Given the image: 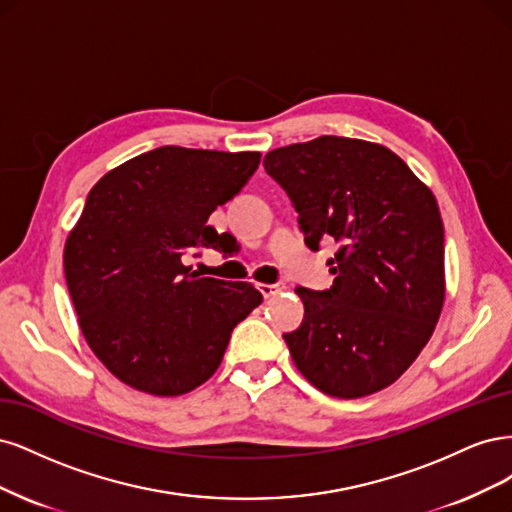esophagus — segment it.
Returning a JSON list of instances; mask_svg holds the SVG:
<instances>
[{
	"label": "esophagus",
	"instance_id": "esophagus-1",
	"mask_svg": "<svg viewBox=\"0 0 512 512\" xmlns=\"http://www.w3.org/2000/svg\"><path fill=\"white\" fill-rule=\"evenodd\" d=\"M283 289H285V283H272V285L261 283V285H259V291H261L263 298H272V295L280 293Z\"/></svg>",
	"mask_w": 512,
	"mask_h": 512
}]
</instances>
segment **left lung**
Masks as SVG:
<instances>
[{
	"instance_id": "obj_1",
	"label": "left lung",
	"mask_w": 512,
	"mask_h": 512,
	"mask_svg": "<svg viewBox=\"0 0 512 512\" xmlns=\"http://www.w3.org/2000/svg\"><path fill=\"white\" fill-rule=\"evenodd\" d=\"M263 168L300 214L310 251L334 244V285L295 289L304 319L283 334L298 370L334 398H364L408 370L444 302L436 197L381 144L321 136L276 148Z\"/></svg>"
}]
</instances>
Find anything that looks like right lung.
<instances>
[{"instance_id":"right-lung-1","label":"right lung","mask_w":512,"mask_h":512,"mask_svg":"<svg viewBox=\"0 0 512 512\" xmlns=\"http://www.w3.org/2000/svg\"><path fill=\"white\" fill-rule=\"evenodd\" d=\"M259 159L161 146L89 191L65 242V280L82 336L125 385L163 398L200 387L234 327L261 304L251 283L185 266L223 244L208 217L249 183Z\"/></svg>"}]
</instances>
